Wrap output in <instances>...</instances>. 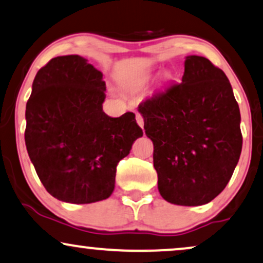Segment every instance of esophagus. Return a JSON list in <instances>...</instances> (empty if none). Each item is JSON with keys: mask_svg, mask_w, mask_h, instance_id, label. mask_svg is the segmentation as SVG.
Masks as SVG:
<instances>
[{"mask_svg": "<svg viewBox=\"0 0 263 263\" xmlns=\"http://www.w3.org/2000/svg\"><path fill=\"white\" fill-rule=\"evenodd\" d=\"M136 120H137V124L143 128V126H144V120H143V116L141 114H137V115H136Z\"/></svg>", "mask_w": 263, "mask_h": 263, "instance_id": "esophagus-1", "label": "esophagus"}]
</instances>
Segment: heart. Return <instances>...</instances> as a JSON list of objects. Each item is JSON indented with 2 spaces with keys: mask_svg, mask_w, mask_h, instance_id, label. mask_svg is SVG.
I'll return each mask as SVG.
<instances>
[{
  "mask_svg": "<svg viewBox=\"0 0 263 263\" xmlns=\"http://www.w3.org/2000/svg\"><path fill=\"white\" fill-rule=\"evenodd\" d=\"M172 79V75L170 74V72H165L164 75H162V80H164V81H168V80H171Z\"/></svg>",
  "mask_w": 263,
  "mask_h": 263,
  "instance_id": "1",
  "label": "heart"
}]
</instances>
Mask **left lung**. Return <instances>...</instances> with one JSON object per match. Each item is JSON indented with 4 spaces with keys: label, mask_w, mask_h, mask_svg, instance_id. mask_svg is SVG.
Segmentation results:
<instances>
[{
    "label": "left lung",
    "mask_w": 263,
    "mask_h": 263,
    "mask_svg": "<svg viewBox=\"0 0 263 263\" xmlns=\"http://www.w3.org/2000/svg\"><path fill=\"white\" fill-rule=\"evenodd\" d=\"M161 197L199 206L226 188L240 158V110L229 80L205 57L188 55L181 84L138 105Z\"/></svg>",
    "instance_id": "left-lung-1"
}]
</instances>
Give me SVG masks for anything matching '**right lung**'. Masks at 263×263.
Returning a JSON list of instances; mask_svg holds the SVG:
<instances>
[{"label":"right lung","mask_w":263,"mask_h":263,"mask_svg":"<svg viewBox=\"0 0 263 263\" xmlns=\"http://www.w3.org/2000/svg\"><path fill=\"white\" fill-rule=\"evenodd\" d=\"M103 74L78 54L62 55L40 69L26 103L25 144L43 187L71 204L109 198L116 166L143 131L134 112L103 111Z\"/></svg>","instance_id":"add662e5"}]
</instances>
